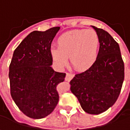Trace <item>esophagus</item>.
Instances as JSON below:
<instances>
[{
	"instance_id": "1",
	"label": "esophagus",
	"mask_w": 130,
	"mask_h": 130,
	"mask_svg": "<svg viewBox=\"0 0 130 130\" xmlns=\"http://www.w3.org/2000/svg\"><path fill=\"white\" fill-rule=\"evenodd\" d=\"M74 77V75L70 73H66V77H65V80L66 81H70V80H72L73 78Z\"/></svg>"
}]
</instances>
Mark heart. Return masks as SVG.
Instances as JSON below:
<instances>
[{"mask_svg":"<svg viewBox=\"0 0 130 130\" xmlns=\"http://www.w3.org/2000/svg\"><path fill=\"white\" fill-rule=\"evenodd\" d=\"M57 48L52 47L50 55L57 65L64 67L70 57L75 69L83 71L96 62L99 47V37L93 29H74L60 35Z\"/></svg>","mask_w":130,"mask_h":130,"instance_id":"b5f03b06","label":"heart"}]
</instances>
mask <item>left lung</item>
<instances>
[{
	"mask_svg": "<svg viewBox=\"0 0 130 130\" xmlns=\"http://www.w3.org/2000/svg\"><path fill=\"white\" fill-rule=\"evenodd\" d=\"M91 26L99 37L97 59L70 83L82 109L88 114H99L117 100L124 79V65L118 43L105 30Z\"/></svg>",
	"mask_w": 130,
	"mask_h": 130,
	"instance_id": "obj_1",
	"label": "left lung"
}]
</instances>
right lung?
I'll list each match as a JSON object with an SVG mask.
<instances>
[{
	"label": "right lung",
	"instance_id": "1",
	"mask_svg": "<svg viewBox=\"0 0 130 130\" xmlns=\"http://www.w3.org/2000/svg\"><path fill=\"white\" fill-rule=\"evenodd\" d=\"M60 27L34 31L13 52L8 77L12 99L27 117L42 119L54 111L59 101L57 85L65 73L52 69L51 44Z\"/></svg>",
	"mask_w": 130,
	"mask_h": 130
}]
</instances>
